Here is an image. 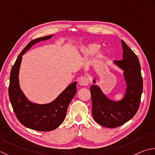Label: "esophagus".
<instances>
[{
  "mask_svg": "<svg viewBox=\"0 0 155 155\" xmlns=\"http://www.w3.org/2000/svg\"><path fill=\"white\" fill-rule=\"evenodd\" d=\"M79 84H80L81 86H87L88 84H89V78L86 76L81 77L79 80Z\"/></svg>",
  "mask_w": 155,
  "mask_h": 155,
  "instance_id": "1",
  "label": "esophagus"
}]
</instances>
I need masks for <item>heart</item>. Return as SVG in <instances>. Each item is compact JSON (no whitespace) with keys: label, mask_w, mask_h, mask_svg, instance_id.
Masks as SVG:
<instances>
[{"label":"heart","mask_w":155,"mask_h":155,"mask_svg":"<svg viewBox=\"0 0 155 155\" xmlns=\"http://www.w3.org/2000/svg\"><path fill=\"white\" fill-rule=\"evenodd\" d=\"M100 49V45L97 43H91L85 47L83 53L85 57L93 56L99 51ZM99 58H102V53H100L98 55Z\"/></svg>","instance_id":"obj_1"}]
</instances>
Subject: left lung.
Listing matches in <instances>:
<instances>
[{
  "mask_svg": "<svg viewBox=\"0 0 155 155\" xmlns=\"http://www.w3.org/2000/svg\"><path fill=\"white\" fill-rule=\"evenodd\" d=\"M122 45L124 51L123 59L114 61V63L124 71L127 88L124 99L120 102H114L107 98L96 85L90 87L94 119L97 124L106 128L118 127L130 120L139 108L143 93V78L139 60L124 41H122Z\"/></svg>",
  "mask_w": 155,
  "mask_h": 155,
  "instance_id": "obj_1",
  "label": "left lung"
}]
</instances>
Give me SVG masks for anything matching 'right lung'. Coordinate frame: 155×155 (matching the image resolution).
Segmentation results:
<instances>
[{
  "label": "right lung",
  "mask_w": 155,
  "mask_h": 155,
  "mask_svg": "<svg viewBox=\"0 0 155 155\" xmlns=\"http://www.w3.org/2000/svg\"><path fill=\"white\" fill-rule=\"evenodd\" d=\"M53 35L37 38L27 44L12 67L8 86L9 99L18 121L27 128L42 132L54 130L64 122L69 104L77 92L76 82H74L68 86L52 102L36 104L29 102L20 89L18 72L22 55L35 43L49 39Z\"/></svg>",
  "instance_id": "right-lung-1"
}]
</instances>
